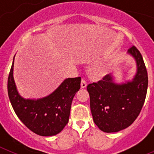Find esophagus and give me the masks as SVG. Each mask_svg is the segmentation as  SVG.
I'll return each mask as SVG.
<instances>
[{
	"mask_svg": "<svg viewBox=\"0 0 154 154\" xmlns=\"http://www.w3.org/2000/svg\"><path fill=\"white\" fill-rule=\"evenodd\" d=\"M87 85V83L86 82H85V80L84 79H82V82H81V88H82V89H84V88H85Z\"/></svg>",
	"mask_w": 154,
	"mask_h": 154,
	"instance_id": "esophagus-1",
	"label": "esophagus"
}]
</instances>
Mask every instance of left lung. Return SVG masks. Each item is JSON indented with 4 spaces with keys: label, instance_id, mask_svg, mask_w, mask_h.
<instances>
[{
    "label": "left lung",
    "instance_id": "obj_1",
    "mask_svg": "<svg viewBox=\"0 0 154 154\" xmlns=\"http://www.w3.org/2000/svg\"><path fill=\"white\" fill-rule=\"evenodd\" d=\"M128 54L137 63V73L131 81L115 83L113 77L107 75L87 86L94 123L105 133H116L130 126L146 99L148 76L142 55L135 46L128 50Z\"/></svg>",
    "mask_w": 154,
    "mask_h": 154
}]
</instances>
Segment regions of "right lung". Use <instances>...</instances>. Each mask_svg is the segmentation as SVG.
<instances>
[{"label": "right lung", "instance_id": "right-lung-1", "mask_svg": "<svg viewBox=\"0 0 154 154\" xmlns=\"http://www.w3.org/2000/svg\"><path fill=\"white\" fill-rule=\"evenodd\" d=\"M14 58L8 80V92L16 115L30 130L39 136L56 135L69 123L71 106L80 89L81 77L64 80L52 93L42 99H24L14 80Z\"/></svg>", "mask_w": 154, "mask_h": 154}]
</instances>
